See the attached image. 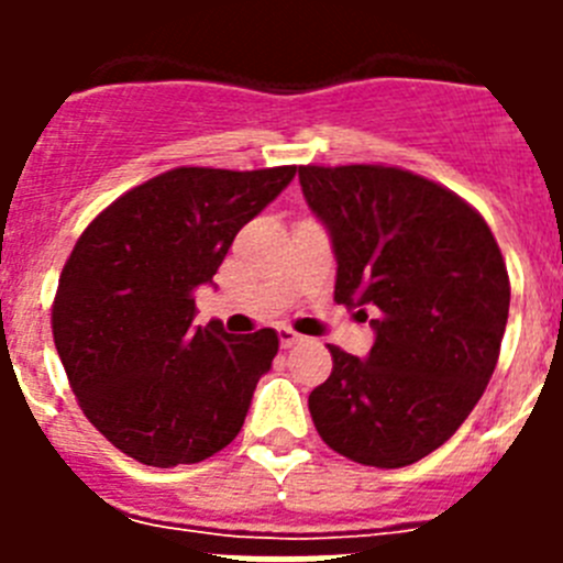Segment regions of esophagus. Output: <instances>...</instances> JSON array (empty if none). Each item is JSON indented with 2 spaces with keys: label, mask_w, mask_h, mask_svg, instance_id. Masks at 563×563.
Segmentation results:
<instances>
[{
  "label": "esophagus",
  "mask_w": 563,
  "mask_h": 563,
  "mask_svg": "<svg viewBox=\"0 0 563 563\" xmlns=\"http://www.w3.org/2000/svg\"><path fill=\"white\" fill-rule=\"evenodd\" d=\"M301 341H305V338L298 335V332L287 330V327H282V330H278V343H282V350H290V346H296V343H301Z\"/></svg>",
  "instance_id": "34e87169"
}]
</instances>
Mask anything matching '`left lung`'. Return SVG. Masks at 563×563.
Segmentation results:
<instances>
[{"instance_id":"8db88e82","label":"left lung","mask_w":563,"mask_h":563,"mask_svg":"<svg viewBox=\"0 0 563 563\" xmlns=\"http://www.w3.org/2000/svg\"><path fill=\"white\" fill-rule=\"evenodd\" d=\"M330 231L335 301L375 310L366 357L330 346L310 395L321 440L361 465L402 467L451 440L499 361L510 278L476 208L397 166H298Z\"/></svg>"}]
</instances>
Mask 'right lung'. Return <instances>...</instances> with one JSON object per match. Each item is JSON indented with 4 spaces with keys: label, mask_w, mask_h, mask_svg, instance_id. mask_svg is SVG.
<instances>
[{
    "label": "right lung",
    "mask_w": 563,
    "mask_h": 563,
    "mask_svg": "<svg viewBox=\"0 0 563 563\" xmlns=\"http://www.w3.org/2000/svg\"><path fill=\"white\" fill-rule=\"evenodd\" d=\"M296 166H180L103 208L76 242L53 301V341L87 420L143 465L202 462L239 434L276 330L194 327V290Z\"/></svg>",
    "instance_id": "right-lung-1"
}]
</instances>
